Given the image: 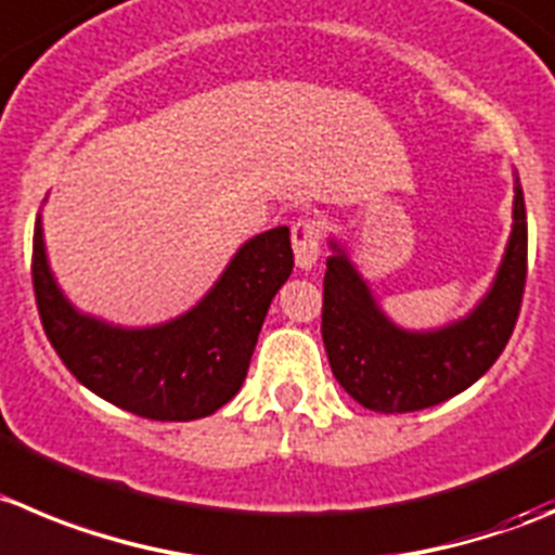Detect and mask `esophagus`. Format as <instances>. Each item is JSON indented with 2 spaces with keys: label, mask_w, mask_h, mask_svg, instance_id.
Returning a JSON list of instances; mask_svg holds the SVG:
<instances>
[{
  "label": "esophagus",
  "mask_w": 555,
  "mask_h": 555,
  "mask_svg": "<svg viewBox=\"0 0 555 555\" xmlns=\"http://www.w3.org/2000/svg\"><path fill=\"white\" fill-rule=\"evenodd\" d=\"M321 240H324V223L319 218H299L292 225L294 258L302 269H310L321 256Z\"/></svg>",
  "instance_id": "obj_1"
}]
</instances>
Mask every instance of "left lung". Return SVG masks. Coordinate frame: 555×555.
Wrapping results in <instances>:
<instances>
[{"label":"left lung","instance_id":"obj_1","mask_svg":"<svg viewBox=\"0 0 555 555\" xmlns=\"http://www.w3.org/2000/svg\"><path fill=\"white\" fill-rule=\"evenodd\" d=\"M515 225L493 288L468 319L439 332H405L378 310L346 253L332 245L324 272V337L330 367L357 403L382 414H405L444 403L490 371L509 343L526 288L524 188L515 179Z\"/></svg>","mask_w":555,"mask_h":555}]
</instances>
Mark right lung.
Returning <instances> with one entry per match:
<instances>
[{
    "instance_id": "add662e5",
    "label": "right lung",
    "mask_w": 555,
    "mask_h": 555,
    "mask_svg": "<svg viewBox=\"0 0 555 555\" xmlns=\"http://www.w3.org/2000/svg\"><path fill=\"white\" fill-rule=\"evenodd\" d=\"M292 269V234L278 225L245 242L190 313L152 330H119L62 297L40 220L31 240L37 313L67 371L108 403L160 422L202 420L240 392L269 302Z\"/></svg>"
}]
</instances>
